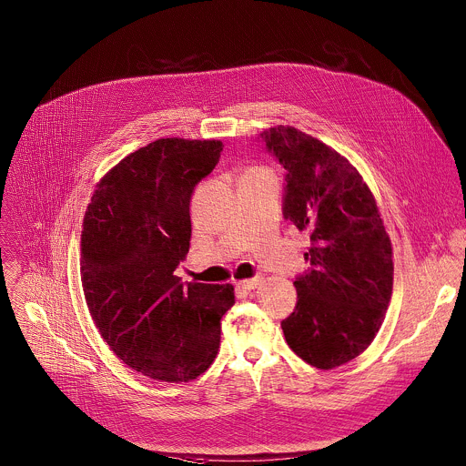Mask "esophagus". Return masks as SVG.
Listing matches in <instances>:
<instances>
[{
  "label": "esophagus",
  "instance_id": "1",
  "mask_svg": "<svg viewBox=\"0 0 466 466\" xmlns=\"http://www.w3.org/2000/svg\"><path fill=\"white\" fill-rule=\"evenodd\" d=\"M261 282V278H254V279H247V280H239L238 284H236V289L238 291H243V293H247V291H252L254 288H258V284Z\"/></svg>",
  "mask_w": 466,
  "mask_h": 466
}]
</instances>
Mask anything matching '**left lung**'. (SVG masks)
Wrapping results in <instances>:
<instances>
[{
  "label": "left lung",
  "mask_w": 466,
  "mask_h": 466,
  "mask_svg": "<svg viewBox=\"0 0 466 466\" xmlns=\"http://www.w3.org/2000/svg\"><path fill=\"white\" fill-rule=\"evenodd\" d=\"M286 169L282 214L309 232L297 306L280 322L297 357L317 370L357 359L376 337L392 293V248L360 173L335 149L291 126L261 133Z\"/></svg>",
  "instance_id": "obj_1"
}]
</instances>
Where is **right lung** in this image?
<instances>
[{"mask_svg":"<svg viewBox=\"0 0 466 466\" xmlns=\"http://www.w3.org/2000/svg\"><path fill=\"white\" fill-rule=\"evenodd\" d=\"M219 140L160 138L96 184L81 236V280L100 337L131 370L188 381L214 362L232 284L175 276L190 241V196Z\"/></svg>","mask_w":466,"mask_h":466,"instance_id":"obj_1","label":"right lung"}]
</instances>
